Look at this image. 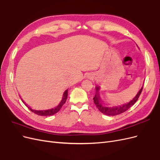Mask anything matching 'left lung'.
<instances>
[{
  "mask_svg": "<svg viewBox=\"0 0 160 160\" xmlns=\"http://www.w3.org/2000/svg\"><path fill=\"white\" fill-rule=\"evenodd\" d=\"M142 89L143 88H141V89L139 91L138 94L135 95V98L132 101H130L129 103L118 106H113V107H107V106H105L104 105V103H102V102H101V98L99 94V90L100 89V88L99 86H96V93L95 97L93 98L94 103L95 104L96 107L98 108V109L102 113L111 116L117 115L126 111L128 109H129L132 106H133L135 104V103L138 101L140 94L142 93Z\"/></svg>",
  "mask_w": 160,
  "mask_h": 160,
  "instance_id": "1",
  "label": "left lung"
}]
</instances>
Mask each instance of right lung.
<instances>
[{"label":"right lung","instance_id":"1","mask_svg":"<svg viewBox=\"0 0 160 160\" xmlns=\"http://www.w3.org/2000/svg\"><path fill=\"white\" fill-rule=\"evenodd\" d=\"M67 96H68V89H67L64 92L63 95H62V98L61 101L60 102V103L57 106L56 108H52V109H46V110H35V109H32L30 107H28V106L27 105V104L25 102H24L23 101H22V102L25 103V105L27 106L28 108L29 109L32 111V112H33L34 113H35V114H37L38 115H41V116H50V115H52L57 113L58 111H59L61 109L62 106L63 105L64 103L66 102Z\"/></svg>","mask_w":160,"mask_h":160}]
</instances>
